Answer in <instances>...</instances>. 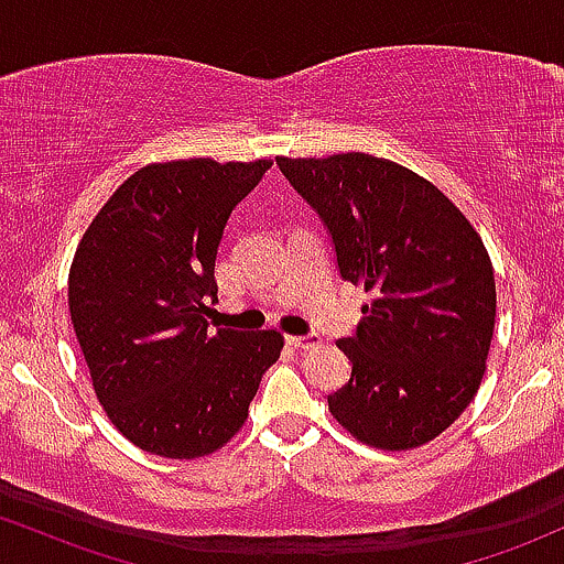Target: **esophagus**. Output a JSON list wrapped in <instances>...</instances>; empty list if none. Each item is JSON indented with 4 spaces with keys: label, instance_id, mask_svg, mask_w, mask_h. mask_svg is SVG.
I'll list each match as a JSON object with an SVG mask.
<instances>
[{
    "label": "esophagus",
    "instance_id": "1",
    "mask_svg": "<svg viewBox=\"0 0 564 564\" xmlns=\"http://www.w3.org/2000/svg\"><path fill=\"white\" fill-rule=\"evenodd\" d=\"M288 344L293 346V349H314V346L319 344V335H314V333L288 335Z\"/></svg>",
    "mask_w": 564,
    "mask_h": 564
}]
</instances>
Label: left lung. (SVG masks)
Masks as SVG:
<instances>
[{"label": "left lung", "instance_id": "obj_1", "mask_svg": "<svg viewBox=\"0 0 564 564\" xmlns=\"http://www.w3.org/2000/svg\"><path fill=\"white\" fill-rule=\"evenodd\" d=\"M330 234L340 280L362 284L338 340L351 378L327 397L344 429L381 451L426 445L469 408L496 327V280L477 231L440 188L378 156H276Z\"/></svg>", "mask_w": 564, "mask_h": 564}]
</instances>
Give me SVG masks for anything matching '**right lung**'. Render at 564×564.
<instances>
[{"mask_svg":"<svg viewBox=\"0 0 564 564\" xmlns=\"http://www.w3.org/2000/svg\"><path fill=\"white\" fill-rule=\"evenodd\" d=\"M269 160H181L130 175L68 271V308L93 389L132 445L162 458L224 447L248 419L276 330H207L215 258L234 207Z\"/></svg>","mask_w":564,"mask_h":564,"instance_id":"add662e5","label":"right lung"}]
</instances>
